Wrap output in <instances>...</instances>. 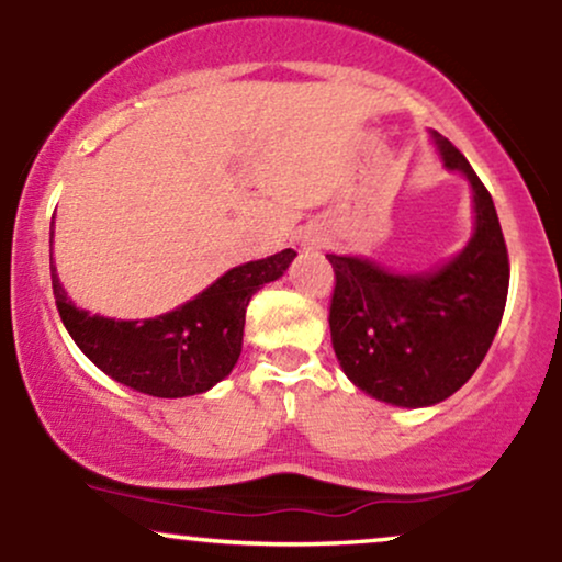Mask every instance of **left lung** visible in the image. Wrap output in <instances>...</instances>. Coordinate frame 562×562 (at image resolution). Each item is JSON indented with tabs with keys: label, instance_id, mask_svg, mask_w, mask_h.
Listing matches in <instances>:
<instances>
[{
	"label": "left lung",
	"instance_id": "obj_1",
	"mask_svg": "<svg viewBox=\"0 0 562 562\" xmlns=\"http://www.w3.org/2000/svg\"><path fill=\"white\" fill-rule=\"evenodd\" d=\"M443 166L473 187L475 232L457 259L423 274H393L335 256L330 335L357 389L396 406H430L473 378L486 357L509 288L505 235L494 200L468 158L434 132Z\"/></svg>",
	"mask_w": 562,
	"mask_h": 562
}]
</instances>
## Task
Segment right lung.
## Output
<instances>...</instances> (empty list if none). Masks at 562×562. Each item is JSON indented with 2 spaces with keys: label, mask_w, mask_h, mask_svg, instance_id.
Instances as JSON below:
<instances>
[{
  "label": "right lung",
  "mask_w": 562,
  "mask_h": 562,
  "mask_svg": "<svg viewBox=\"0 0 562 562\" xmlns=\"http://www.w3.org/2000/svg\"><path fill=\"white\" fill-rule=\"evenodd\" d=\"M293 259L295 250L285 248L269 259L243 263L184 306L142 322L76 308L57 280L55 263L49 272L63 325L105 375L147 396L182 398L214 389L229 375L243 351L245 308L256 290L282 277Z\"/></svg>",
  "instance_id": "right-lung-1"
}]
</instances>
